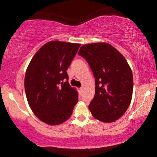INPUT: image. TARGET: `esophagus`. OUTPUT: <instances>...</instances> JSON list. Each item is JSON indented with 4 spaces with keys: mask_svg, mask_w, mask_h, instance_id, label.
<instances>
[{
    "mask_svg": "<svg viewBox=\"0 0 157 157\" xmlns=\"http://www.w3.org/2000/svg\"><path fill=\"white\" fill-rule=\"evenodd\" d=\"M78 92L81 94V91H82V87H81V88H78Z\"/></svg>",
    "mask_w": 157,
    "mask_h": 157,
    "instance_id": "esophagus-1",
    "label": "esophagus"
}]
</instances>
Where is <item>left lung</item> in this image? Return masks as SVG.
Masks as SVG:
<instances>
[{
	"label": "left lung",
	"instance_id": "1",
	"mask_svg": "<svg viewBox=\"0 0 157 157\" xmlns=\"http://www.w3.org/2000/svg\"><path fill=\"white\" fill-rule=\"evenodd\" d=\"M83 57L95 78V95L89 109L95 119L113 123L124 115L131 104L133 79L131 67L117 49L106 42L82 45Z\"/></svg>",
	"mask_w": 157,
	"mask_h": 157
}]
</instances>
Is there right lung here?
<instances>
[{
	"label": "right lung",
	"mask_w": 157,
	"mask_h": 157,
	"mask_svg": "<svg viewBox=\"0 0 157 157\" xmlns=\"http://www.w3.org/2000/svg\"><path fill=\"white\" fill-rule=\"evenodd\" d=\"M81 44L47 42L26 68L24 89L30 108L43 123L58 125L70 118L78 101L76 89L68 83V70Z\"/></svg>",
	"instance_id": "obj_1"
}]
</instances>
